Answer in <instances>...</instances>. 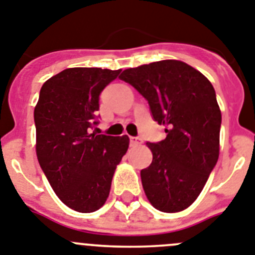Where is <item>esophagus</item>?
Here are the masks:
<instances>
[{
    "label": "esophagus",
    "mask_w": 255,
    "mask_h": 255,
    "mask_svg": "<svg viewBox=\"0 0 255 255\" xmlns=\"http://www.w3.org/2000/svg\"><path fill=\"white\" fill-rule=\"evenodd\" d=\"M129 143H130V146H138V144L142 143V141H141V138H138V137L130 136L129 137Z\"/></svg>",
    "instance_id": "34e87169"
}]
</instances>
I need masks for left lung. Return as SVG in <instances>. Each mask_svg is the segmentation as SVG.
Wrapping results in <instances>:
<instances>
[{
	"instance_id": "obj_1",
	"label": "left lung",
	"mask_w": 255,
	"mask_h": 255,
	"mask_svg": "<svg viewBox=\"0 0 255 255\" xmlns=\"http://www.w3.org/2000/svg\"><path fill=\"white\" fill-rule=\"evenodd\" d=\"M119 79L150 105L166 137L147 142L150 166L141 170L146 197L156 210L179 212L197 199L219 160L221 112L212 84L182 61L166 59L128 68Z\"/></svg>"
}]
</instances>
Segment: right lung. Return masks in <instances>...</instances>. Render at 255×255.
<instances>
[{
	"instance_id": "1",
	"label": "right lung",
	"mask_w": 255,
	"mask_h": 255,
	"mask_svg": "<svg viewBox=\"0 0 255 255\" xmlns=\"http://www.w3.org/2000/svg\"><path fill=\"white\" fill-rule=\"evenodd\" d=\"M119 73L63 70L44 82L34 109L39 165L58 198L77 212L104 205L117 165L128 150V136L93 132L99 123L100 94Z\"/></svg>"
}]
</instances>
